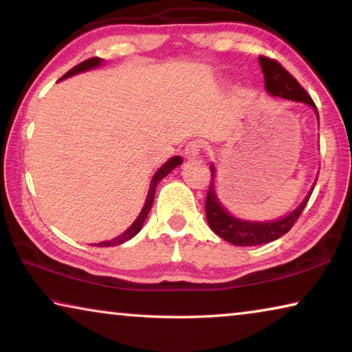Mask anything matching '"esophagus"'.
<instances>
[{"instance_id": "esophagus-1", "label": "esophagus", "mask_w": 352, "mask_h": 352, "mask_svg": "<svg viewBox=\"0 0 352 352\" xmlns=\"http://www.w3.org/2000/svg\"><path fill=\"white\" fill-rule=\"evenodd\" d=\"M201 147H204V146H201L200 141H190V142H188V146L184 147V157H186L189 162H192V160L199 158Z\"/></svg>"}]
</instances>
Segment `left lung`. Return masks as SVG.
<instances>
[{"mask_svg": "<svg viewBox=\"0 0 352 352\" xmlns=\"http://www.w3.org/2000/svg\"><path fill=\"white\" fill-rule=\"evenodd\" d=\"M259 63L264 73L265 80V90L269 91L272 96L296 100V102H305L315 109L318 118L317 107H315L312 98L306 93L298 80L292 76L287 69H285L281 63H278L273 58L259 56ZM214 177H216V169L214 164H211V183L208 188L206 194V220L210 228L217 236L222 237L226 242L233 243V245L239 247H252V245H261V243H269L276 241L278 237L284 236L287 231L295 225L298 217L301 216L302 210H305L309 197H311L312 190L306 195V199L301 201V205L292 211L289 216L278 220H270V222H247V220H241L231 216V214L225 210L217 199L216 186H214Z\"/></svg>", "mask_w": 352, "mask_h": 352, "instance_id": "left-lung-1", "label": "left lung"}]
</instances>
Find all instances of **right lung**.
Returning a JSON list of instances; mask_svg holds the SVG:
<instances>
[{"mask_svg":"<svg viewBox=\"0 0 352 352\" xmlns=\"http://www.w3.org/2000/svg\"><path fill=\"white\" fill-rule=\"evenodd\" d=\"M102 63V60H100L99 57H93V58H88V60H85V62H82V63H79V65H76L74 68H71L67 74H65L60 80H63V79H67V77H71V76H74V74H77V73H83V71H88V69H93V68H96V67H99V65ZM183 163V160H182V157H178V155H175V157H172L168 163H164L162 168H160L157 172H155V175H153V178H152V182H151V189H148V194H147V199H146V204H144V206H142V210H141V212H140V216L136 217V220L135 222L129 226V228L124 231V233L121 234V236H118V237H115V239H111V241H105V242H99L98 243V247H113V245H121V243H124V242H127V241H130L132 239L133 236H136L140 233V230L142 228V223H144V220H146V217H147V214H148V211H151V208H152V204H153V197H155V188H157V184L163 180V178L169 174L170 170H174L177 166H180ZM94 245V243H93Z\"/></svg>","mask_w":352,"mask_h":352,"instance_id":"1","label":"right lung"}]
</instances>
